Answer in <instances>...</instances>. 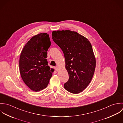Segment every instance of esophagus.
Listing matches in <instances>:
<instances>
[{"label": "esophagus", "mask_w": 123, "mask_h": 123, "mask_svg": "<svg viewBox=\"0 0 123 123\" xmlns=\"http://www.w3.org/2000/svg\"><path fill=\"white\" fill-rule=\"evenodd\" d=\"M55 70L57 72V71H58V70H59V68H58V66H56L55 67Z\"/></svg>", "instance_id": "34e87169"}]
</instances>
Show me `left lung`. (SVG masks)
<instances>
[{
  "label": "left lung",
  "instance_id": "8db88e82",
  "mask_svg": "<svg viewBox=\"0 0 123 123\" xmlns=\"http://www.w3.org/2000/svg\"><path fill=\"white\" fill-rule=\"evenodd\" d=\"M53 41L63 52L69 79L64 88L78 94L86 88L95 72L96 60L90 42L76 32L68 30L52 32Z\"/></svg>",
  "mask_w": 123,
  "mask_h": 123
}]
</instances>
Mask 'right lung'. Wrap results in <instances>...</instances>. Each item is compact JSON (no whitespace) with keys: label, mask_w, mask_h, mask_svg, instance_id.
Returning a JSON list of instances; mask_svg holds the SVG:
<instances>
[{"label":"right lung","mask_w":123,"mask_h":123,"mask_svg":"<svg viewBox=\"0 0 123 123\" xmlns=\"http://www.w3.org/2000/svg\"><path fill=\"white\" fill-rule=\"evenodd\" d=\"M51 45L49 35L40 33L25 45L19 58V70L25 84L37 92L46 88L54 72L48 66L47 51Z\"/></svg>","instance_id":"1"}]
</instances>
